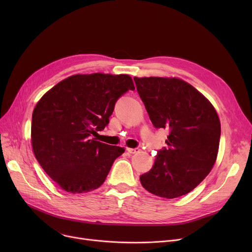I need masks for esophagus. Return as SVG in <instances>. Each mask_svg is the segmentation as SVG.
Returning <instances> with one entry per match:
<instances>
[{
  "label": "esophagus",
  "instance_id": "esophagus-1",
  "mask_svg": "<svg viewBox=\"0 0 252 252\" xmlns=\"http://www.w3.org/2000/svg\"><path fill=\"white\" fill-rule=\"evenodd\" d=\"M126 150H127V152L130 153V154H136V153H138V152L140 151L139 148H127Z\"/></svg>",
  "mask_w": 252,
  "mask_h": 252
}]
</instances>
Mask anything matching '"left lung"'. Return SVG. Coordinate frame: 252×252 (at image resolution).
<instances>
[{
    "instance_id": "obj_1",
    "label": "left lung",
    "mask_w": 252,
    "mask_h": 252,
    "mask_svg": "<svg viewBox=\"0 0 252 252\" xmlns=\"http://www.w3.org/2000/svg\"><path fill=\"white\" fill-rule=\"evenodd\" d=\"M156 128H168L167 149L158 151L152 168L140 177L148 192L166 199L188 194L216 163L220 123L199 91L177 77H134Z\"/></svg>"
}]
</instances>
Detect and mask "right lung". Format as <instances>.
I'll use <instances>...</instances> for the list:
<instances>
[{
    "mask_svg": "<svg viewBox=\"0 0 252 252\" xmlns=\"http://www.w3.org/2000/svg\"><path fill=\"white\" fill-rule=\"evenodd\" d=\"M135 90L127 74H74L36 103L32 146L46 174L72 194L99 188L124 147L91 138L109 124L117 99Z\"/></svg>",
    "mask_w": 252,
    "mask_h": 252,
    "instance_id": "right-lung-1",
    "label": "right lung"
}]
</instances>
